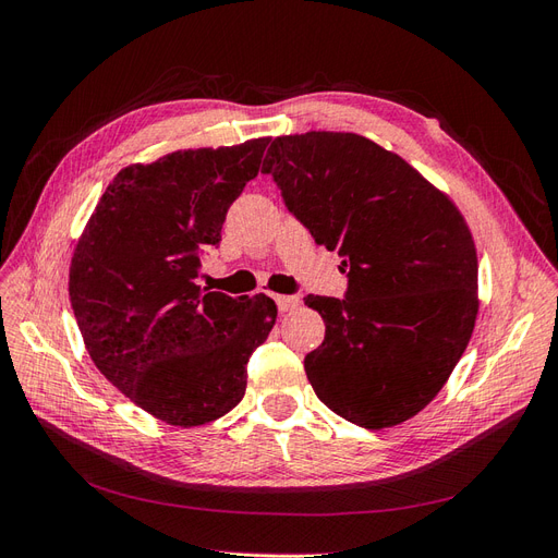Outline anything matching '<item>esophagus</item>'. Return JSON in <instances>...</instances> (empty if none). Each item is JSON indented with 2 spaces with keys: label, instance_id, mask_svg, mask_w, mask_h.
I'll list each match as a JSON object with an SVG mask.
<instances>
[{
  "label": "esophagus",
  "instance_id": "34e87169",
  "mask_svg": "<svg viewBox=\"0 0 558 558\" xmlns=\"http://www.w3.org/2000/svg\"><path fill=\"white\" fill-rule=\"evenodd\" d=\"M275 302L279 312H291L300 305V298L298 295H275Z\"/></svg>",
  "mask_w": 558,
  "mask_h": 558
}]
</instances>
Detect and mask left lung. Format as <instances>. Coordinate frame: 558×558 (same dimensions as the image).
I'll use <instances>...</instances> for the list:
<instances>
[{
    "mask_svg": "<svg viewBox=\"0 0 558 558\" xmlns=\"http://www.w3.org/2000/svg\"><path fill=\"white\" fill-rule=\"evenodd\" d=\"M263 172L347 272L344 298L307 295L326 340L305 356L318 400L351 424H402L437 396L477 318V253L451 199L361 134L277 137Z\"/></svg>",
    "mask_w": 558,
    "mask_h": 558,
    "instance_id": "left-lung-1",
    "label": "left lung"
}]
</instances>
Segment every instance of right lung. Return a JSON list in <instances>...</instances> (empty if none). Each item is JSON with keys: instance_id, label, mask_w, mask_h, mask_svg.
Returning a JSON list of instances; mask_svg holds the SVG:
<instances>
[{"instance_id": "1", "label": "right lung", "mask_w": 558, "mask_h": 558, "mask_svg": "<svg viewBox=\"0 0 558 558\" xmlns=\"http://www.w3.org/2000/svg\"><path fill=\"white\" fill-rule=\"evenodd\" d=\"M267 144L177 150L128 167L76 244L70 300L93 363L172 426L209 424L244 398L246 363L277 320L267 295L230 298L195 283Z\"/></svg>"}]
</instances>
